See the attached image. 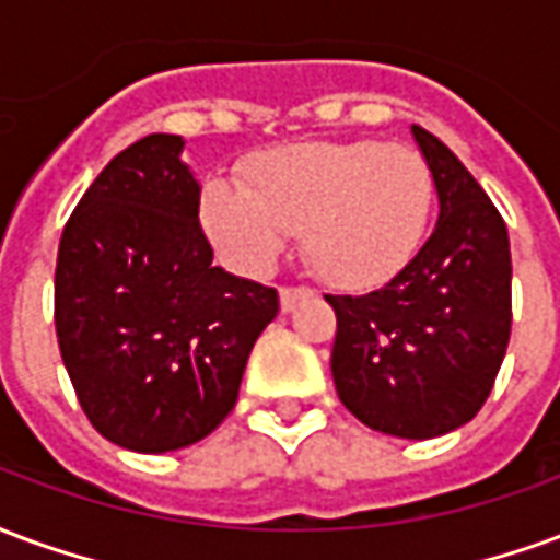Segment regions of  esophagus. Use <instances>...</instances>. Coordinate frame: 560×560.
Masks as SVG:
<instances>
[{
  "label": "esophagus",
  "mask_w": 560,
  "mask_h": 560,
  "mask_svg": "<svg viewBox=\"0 0 560 560\" xmlns=\"http://www.w3.org/2000/svg\"><path fill=\"white\" fill-rule=\"evenodd\" d=\"M307 295V289H292V285H283L280 289V307H283V313H289V310L295 307L298 298Z\"/></svg>",
  "instance_id": "esophagus-1"
}]
</instances>
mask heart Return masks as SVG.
Returning a JSON list of instances; mask_svg holds the SVG:
<instances>
[{"instance_id":"heart-1","label":"heart","mask_w":560,"mask_h":560,"mask_svg":"<svg viewBox=\"0 0 560 560\" xmlns=\"http://www.w3.org/2000/svg\"><path fill=\"white\" fill-rule=\"evenodd\" d=\"M432 178L418 151L385 142H298L262 151L247 187L211 178L199 199L208 238L241 271H265L301 232L325 280L373 285L420 247Z\"/></svg>"}]
</instances>
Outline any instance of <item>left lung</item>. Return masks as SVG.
I'll list each match as a JSON object with an SVG mask.
<instances>
[{"label":"left lung","instance_id":"1","mask_svg":"<svg viewBox=\"0 0 560 560\" xmlns=\"http://www.w3.org/2000/svg\"><path fill=\"white\" fill-rule=\"evenodd\" d=\"M439 220L399 275L366 295H328L330 373L370 430L435 439L475 418L510 340V238L492 199L430 130L411 125Z\"/></svg>","mask_w":560,"mask_h":560}]
</instances>
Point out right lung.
Returning <instances> with one entry per match:
<instances>
[{
	"instance_id": "add662e5",
	"label": "right lung",
	"mask_w": 560,
	"mask_h": 560,
	"mask_svg": "<svg viewBox=\"0 0 560 560\" xmlns=\"http://www.w3.org/2000/svg\"><path fill=\"white\" fill-rule=\"evenodd\" d=\"M185 140L149 133L104 166L65 223L56 337L85 418L137 453L196 444L235 409L277 289L211 265Z\"/></svg>"
}]
</instances>
